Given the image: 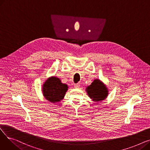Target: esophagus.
Listing matches in <instances>:
<instances>
[{"mask_svg":"<svg viewBox=\"0 0 150 150\" xmlns=\"http://www.w3.org/2000/svg\"><path fill=\"white\" fill-rule=\"evenodd\" d=\"M74 87H75V88H80V85H79V84H78V83L75 84H74Z\"/></svg>","mask_w":150,"mask_h":150,"instance_id":"1","label":"esophagus"}]
</instances>
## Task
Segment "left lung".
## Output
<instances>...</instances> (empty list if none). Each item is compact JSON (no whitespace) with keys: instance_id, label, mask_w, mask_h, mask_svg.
Segmentation results:
<instances>
[{"instance_id":"8db88e82","label":"left lung","mask_w":150,"mask_h":150,"mask_svg":"<svg viewBox=\"0 0 150 150\" xmlns=\"http://www.w3.org/2000/svg\"><path fill=\"white\" fill-rule=\"evenodd\" d=\"M88 96L95 102L104 100L108 95L106 86L100 80H94L91 84L86 88Z\"/></svg>"}]
</instances>
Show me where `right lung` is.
Wrapping results in <instances>:
<instances>
[{
    "instance_id": "right-lung-1",
    "label": "right lung",
    "mask_w": 150,
    "mask_h": 150,
    "mask_svg": "<svg viewBox=\"0 0 150 150\" xmlns=\"http://www.w3.org/2000/svg\"><path fill=\"white\" fill-rule=\"evenodd\" d=\"M68 90L67 84L62 83L58 78H49L42 86V93L46 100L51 103H57L64 97Z\"/></svg>"
}]
</instances>
